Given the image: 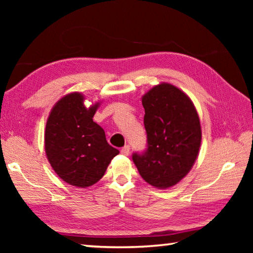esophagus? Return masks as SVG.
Here are the masks:
<instances>
[{"instance_id":"34e87169","label":"esophagus","mask_w":253,"mask_h":253,"mask_svg":"<svg viewBox=\"0 0 253 253\" xmlns=\"http://www.w3.org/2000/svg\"><path fill=\"white\" fill-rule=\"evenodd\" d=\"M129 146H128V145H125V146H124L122 149H121V153L123 154V155H125V156H127V155H129Z\"/></svg>"}]
</instances>
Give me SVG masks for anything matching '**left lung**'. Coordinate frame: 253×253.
Listing matches in <instances>:
<instances>
[{
	"instance_id": "obj_1",
	"label": "left lung",
	"mask_w": 253,
	"mask_h": 253,
	"mask_svg": "<svg viewBox=\"0 0 253 253\" xmlns=\"http://www.w3.org/2000/svg\"><path fill=\"white\" fill-rule=\"evenodd\" d=\"M146 149L132 153V162L145 181L157 188L177 184L190 172L201 145L196 109L185 93L161 84L143 97Z\"/></svg>"
}]
</instances>
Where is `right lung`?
I'll return each instance as SVG.
<instances>
[{"label":"right lung","mask_w":253,"mask_h":253,"mask_svg":"<svg viewBox=\"0 0 253 253\" xmlns=\"http://www.w3.org/2000/svg\"><path fill=\"white\" fill-rule=\"evenodd\" d=\"M79 92L61 98L45 126L44 148L54 172L66 183L87 187L104 176L119 151L107 143L105 131L92 121L99 104L85 108Z\"/></svg>","instance_id":"add662e5"}]
</instances>
